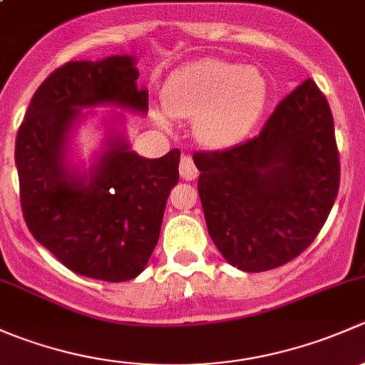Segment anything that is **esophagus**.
I'll list each match as a JSON object with an SVG mask.
<instances>
[{"label": "esophagus", "instance_id": "1", "mask_svg": "<svg viewBox=\"0 0 365 365\" xmlns=\"http://www.w3.org/2000/svg\"><path fill=\"white\" fill-rule=\"evenodd\" d=\"M197 175H200V171H197V168L194 165L192 159H190L189 155L182 157V162H180V176H182L183 180H187V182H190V180H196Z\"/></svg>", "mask_w": 365, "mask_h": 365}]
</instances>
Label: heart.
<instances>
[{"mask_svg":"<svg viewBox=\"0 0 365 365\" xmlns=\"http://www.w3.org/2000/svg\"><path fill=\"white\" fill-rule=\"evenodd\" d=\"M267 79L254 67L205 58L171 77L164 90V109L153 120L169 128V117L194 120V134L208 148H230L240 143L264 111Z\"/></svg>","mask_w":365,"mask_h":365,"instance_id":"1","label":"heart"}]
</instances>
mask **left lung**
Masks as SVG:
<instances>
[{"label": "left lung", "mask_w": 365, "mask_h": 365, "mask_svg": "<svg viewBox=\"0 0 365 365\" xmlns=\"http://www.w3.org/2000/svg\"><path fill=\"white\" fill-rule=\"evenodd\" d=\"M192 159L210 237L242 272L272 270L304 252L339 190L334 118L312 79L281 101L256 138Z\"/></svg>", "instance_id": "1"}]
</instances>
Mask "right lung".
Wrapping results in <instances>:
<instances>
[{
	"label": "right lung",
	"mask_w": 365,
	"mask_h": 365,
	"mask_svg": "<svg viewBox=\"0 0 365 365\" xmlns=\"http://www.w3.org/2000/svg\"><path fill=\"white\" fill-rule=\"evenodd\" d=\"M138 60L114 54L68 61L35 91L16 141L21 206L38 244L84 277H138L159 242L180 150L146 159L130 148L123 113L102 116L106 135L90 168L73 162V138L95 108L148 113ZM91 108V112H83Z\"/></svg>",
	"instance_id": "add662e5"
}]
</instances>
